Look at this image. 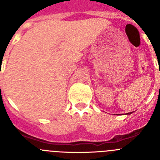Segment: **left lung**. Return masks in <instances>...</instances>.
I'll list each match as a JSON object with an SVG mask.
<instances>
[{
  "instance_id": "1",
  "label": "left lung",
  "mask_w": 160,
  "mask_h": 160,
  "mask_svg": "<svg viewBox=\"0 0 160 160\" xmlns=\"http://www.w3.org/2000/svg\"><path fill=\"white\" fill-rule=\"evenodd\" d=\"M131 113H128V114H131Z\"/></svg>"
}]
</instances>
